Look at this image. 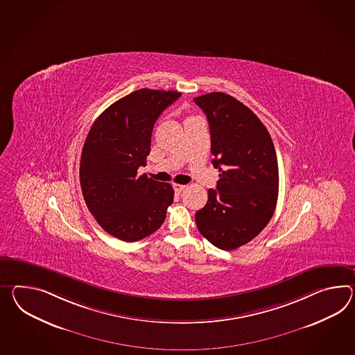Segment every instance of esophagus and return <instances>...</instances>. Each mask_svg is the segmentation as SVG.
Returning <instances> with one entry per match:
<instances>
[{
  "label": "esophagus",
  "mask_w": 355,
  "mask_h": 355,
  "mask_svg": "<svg viewBox=\"0 0 355 355\" xmlns=\"http://www.w3.org/2000/svg\"><path fill=\"white\" fill-rule=\"evenodd\" d=\"M173 189L175 190V192H182V191L186 189V186H184V184H178V183H174Z\"/></svg>",
  "instance_id": "34e87169"
}]
</instances>
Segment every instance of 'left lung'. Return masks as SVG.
Returning a JSON list of instances; mask_svg holds the SVG:
<instances>
[{"label": "left lung", "mask_w": 355, "mask_h": 355, "mask_svg": "<svg viewBox=\"0 0 355 355\" xmlns=\"http://www.w3.org/2000/svg\"><path fill=\"white\" fill-rule=\"evenodd\" d=\"M207 115L216 190L195 214L200 234L218 249L234 250L268 225L278 198V163L266 125L248 106L223 92L193 98Z\"/></svg>", "instance_id": "1"}]
</instances>
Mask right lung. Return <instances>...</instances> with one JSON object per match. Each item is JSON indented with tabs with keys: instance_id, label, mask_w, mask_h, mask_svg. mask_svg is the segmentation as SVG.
<instances>
[{
	"instance_id": "obj_1",
	"label": "right lung",
	"mask_w": 355,
	"mask_h": 355,
	"mask_svg": "<svg viewBox=\"0 0 355 355\" xmlns=\"http://www.w3.org/2000/svg\"><path fill=\"white\" fill-rule=\"evenodd\" d=\"M181 96L141 88L110 105L88 132L79 166L87 208L105 231L135 242L163 225L173 202L169 183L137 175L146 165L156 119Z\"/></svg>"
}]
</instances>
